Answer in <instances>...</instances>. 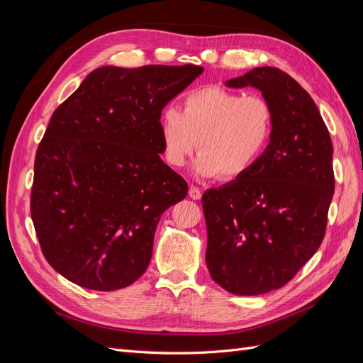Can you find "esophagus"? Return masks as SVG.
Masks as SVG:
<instances>
[{
	"label": "esophagus",
	"mask_w": 363,
	"mask_h": 363,
	"mask_svg": "<svg viewBox=\"0 0 363 363\" xmlns=\"http://www.w3.org/2000/svg\"><path fill=\"white\" fill-rule=\"evenodd\" d=\"M203 192L200 191V188H196V186H191L189 188V196L192 200H200L201 199Z\"/></svg>",
	"instance_id": "esophagus-1"
}]
</instances>
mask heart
Segmentation results:
<instances>
[{
	"mask_svg": "<svg viewBox=\"0 0 363 363\" xmlns=\"http://www.w3.org/2000/svg\"><path fill=\"white\" fill-rule=\"evenodd\" d=\"M274 123V111L265 98L245 96L221 86L196 87L184 95L182 112L167 106L160 113L164 160L180 168L196 147V174L238 179L267 151Z\"/></svg>",
	"mask_w": 363,
	"mask_h": 363,
	"instance_id": "1",
	"label": "heart"
}]
</instances>
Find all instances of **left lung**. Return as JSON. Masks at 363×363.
Wrapping results in <instances>:
<instances>
[{
  "label": "left lung",
  "mask_w": 363,
  "mask_h": 363,
  "mask_svg": "<svg viewBox=\"0 0 363 363\" xmlns=\"http://www.w3.org/2000/svg\"><path fill=\"white\" fill-rule=\"evenodd\" d=\"M225 86L256 87L276 123L255 167L203 195L206 265L223 289L260 295L284 286L323 242L333 145L315 101L286 72L255 68Z\"/></svg>",
  "instance_id": "8db88e82"
}]
</instances>
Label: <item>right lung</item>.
<instances>
[{"label": "right lung", "instance_id": "1", "mask_svg": "<svg viewBox=\"0 0 363 363\" xmlns=\"http://www.w3.org/2000/svg\"><path fill=\"white\" fill-rule=\"evenodd\" d=\"M201 67H101L54 111L36 151L31 219L43 256L86 289L145 272L162 213L188 183L160 159V113Z\"/></svg>", "mask_w": 363, "mask_h": 363}]
</instances>
